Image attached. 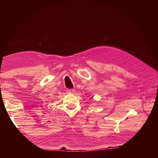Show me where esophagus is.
<instances>
[{
  "label": "esophagus",
  "mask_w": 158,
  "mask_h": 158,
  "mask_svg": "<svg viewBox=\"0 0 158 158\" xmlns=\"http://www.w3.org/2000/svg\"><path fill=\"white\" fill-rule=\"evenodd\" d=\"M67 93H74L75 92V89H67Z\"/></svg>",
  "instance_id": "esophagus-1"
}]
</instances>
